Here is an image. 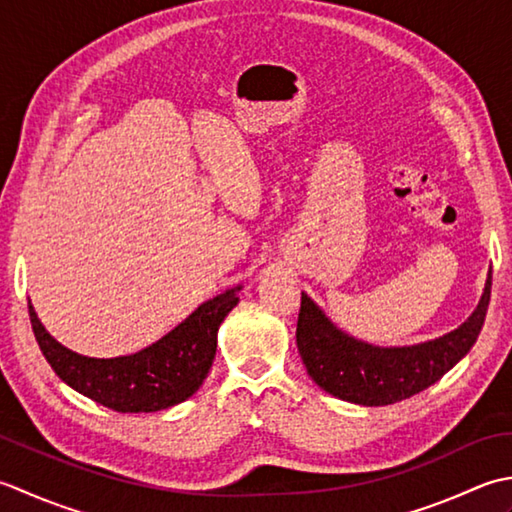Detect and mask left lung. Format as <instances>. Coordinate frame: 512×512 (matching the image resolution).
<instances>
[{
	"mask_svg": "<svg viewBox=\"0 0 512 512\" xmlns=\"http://www.w3.org/2000/svg\"><path fill=\"white\" fill-rule=\"evenodd\" d=\"M484 296L473 316L446 336L415 347H373L336 329L307 294L300 298L296 344L302 364L320 389L362 406H384L429 389L475 344L490 300Z\"/></svg>",
	"mask_w": 512,
	"mask_h": 512,
	"instance_id": "1",
	"label": "left lung"
}]
</instances>
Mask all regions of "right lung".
<instances>
[{"label":"right lung","mask_w":512,"mask_h":512,"mask_svg":"<svg viewBox=\"0 0 512 512\" xmlns=\"http://www.w3.org/2000/svg\"><path fill=\"white\" fill-rule=\"evenodd\" d=\"M241 287L203 302L168 336L121 358H86L66 349L41 325L28 305L30 325L44 358L68 387L117 413L170 409L194 395L216 356V331L236 307Z\"/></svg>","instance_id":"obj_1"}]
</instances>
